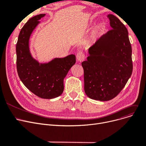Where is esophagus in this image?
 I'll return each instance as SVG.
<instances>
[{"label":"esophagus","instance_id":"esophagus-1","mask_svg":"<svg viewBox=\"0 0 146 146\" xmlns=\"http://www.w3.org/2000/svg\"><path fill=\"white\" fill-rule=\"evenodd\" d=\"M84 58H85V55L82 52L80 51L78 52V54H76V59L78 62H82L84 60Z\"/></svg>","mask_w":146,"mask_h":146}]
</instances>
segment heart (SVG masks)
I'll use <instances>...</instances> for the list:
<instances>
[{
    "mask_svg": "<svg viewBox=\"0 0 146 146\" xmlns=\"http://www.w3.org/2000/svg\"><path fill=\"white\" fill-rule=\"evenodd\" d=\"M105 26L103 23H100L92 31L91 38L93 40H96L101 36L103 30H104Z\"/></svg>",
    "mask_w": 146,
    "mask_h": 146,
    "instance_id": "obj_1",
    "label": "heart"
}]
</instances>
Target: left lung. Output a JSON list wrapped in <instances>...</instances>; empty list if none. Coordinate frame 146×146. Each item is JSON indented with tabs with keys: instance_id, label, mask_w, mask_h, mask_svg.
<instances>
[{
	"instance_id": "8db88e82",
	"label": "left lung",
	"mask_w": 146,
	"mask_h": 146,
	"mask_svg": "<svg viewBox=\"0 0 146 146\" xmlns=\"http://www.w3.org/2000/svg\"><path fill=\"white\" fill-rule=\"evenodd\" d=\"M111 30L88 49L84 70V90L92 100L109 101L127 83L132 72V48L128 30L119 19L109 14Z\"/></svg>"
}]
</instances>
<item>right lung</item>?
<instances>
[{"mask_svg":"<svg viewBox=\"0 0 146 146\" xmlns=\"http://www.w3.org/2000/svg\"><path fill=\"white\" fill-rule=\"evenodd\" d=\"M45 14L36 15L24 24L16 45L17 68L18 76L27 89L44 99L58 97L64 90V79L76 63V56L54 58L48 62H39L31 54L29 40L33 30Z\"/></svg>","mask_w":146,"mask_h":146,"instance_id":"right-lung-1","label":"right lung"}]
</instances>
